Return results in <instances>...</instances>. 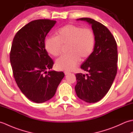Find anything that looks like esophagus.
Masks as SVG:
<instances>
[{
  "instance_id": "obj_1",
  "label": "esophagus",
  "mask_w": 133,
  "mask_h": 133,
  "mask_svg": "<svg viewBox=\"0 0 133 133\" xmlns=\"http://www.w3.org/2000/svg\"><path fill=\"white\" fill-rule=\"evenodd\" d=\"M64 73L65 75H67V74H69L70 72H68V71H64Z\"/></svg>"
}]
</instances>
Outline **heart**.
I'll list each match as a JSON object with an SVG mask.
<instances>
[{"label":"heart","instance_id":"b5f03b06","mask_svg":"<svg viewBox=\"0 0 133 133\" xmlns=\"http://www.w3.org/2000/svg\"><path fill=\"white\" fill-rule=\"evenodd\" d=\"M65 46L68 53L56 59L55 64L59 70L71 71L81 59L85 61L92 55L95 46L94 31L90 28L68 24L56 31V36H49L44 41L45 49L54 56L60 55Z\"/></svg>","mask_w":133,"mask_h":133}]
</instances>
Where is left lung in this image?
<instances>
[{"label":"left lung","mask_w":133,"mask_h":133,"mask_svg":"<svg viewBox=\"0 0 133 133\" xmlns=\"http://www.w3.org/2000/svg\"><path fill=\"white\" fill-rule=\"evenodd\" d=\"M77 20L91 24L95 35V46L92 55L81 66L89 74H76L77 82L75 90L81 99L95 103L107 94L116 76L117 44L113 35L103 24L88 18Z\"/></svg>","instance_id":"8db88e82"}]
</instances>
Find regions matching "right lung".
Masks as SVG:
<instances>
[{
  "mask_svg": "<svg viewBox=\"0 0 133 133\" xmlns=\"http://www.w3.org/2000/svg\"><path fill=\"white\" fill-rule=\"evenodd\" d=\"M55 21L38 19L16 32L10 51V63L17 85L26 97L43 103L54 96L64 77L63 72L49 71L54 64L44 48L47 34Z\"/></svg>",
  "mask_w": 133,
  "mask_h": 133,
  "instance_id": "right-lung-1",
  "label": "right lung"
}]
</instances>
